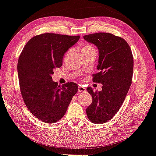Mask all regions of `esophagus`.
Segmentation results:
<instances>
[{
    "label": "esophagus",
    "mask_w": 156,
    "mask_h": 156,
    "mask_svg": "<svg viewBox=\"0 0 156 156\" xmlns=\"http://www.w3.org/2000/svg\"><path fill=\"white\" fill-rule=\"evenodd\" d=\"M78 91L80 93H83V92H86V90L84 87H83V86H79L78 88Z\"/></svg>",
    "instance_id": "esophagus-1"
}]
</instances>
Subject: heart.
<instances>
[{"instance_id":"heart-1","label":"heart","mask_w":156,"mask_h":156,"mask_svg":"<svg viewBox=\"0 0 156 156\" xmlns=\"http://www.w3.org/2000/svg\"><path fill=\"white\" fill-rule=\"evenodd\" d=\"M89 49H94V48H93L92 46H90V45H86L85 47H83L82 51H85V50H89Z\"/></svg>"}]
</instances>
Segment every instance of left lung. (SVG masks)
I'll use <instances>...</instances> for the list:
<instances>
[{"label":"left lung","mask_w":156,"mask_h":156,"mask_svg":"<svg viewBox=\"0 0 156 156\" xmlns=\"http://www.w3.org/2000/svg\"><path fill=\"white\" fill-rule=\"evenodd\" d=\"M83 38L96 45L99 50V72L93 75V82L102 84L101 91L87 88L93 101L86 109V114L91 123H105L118 112L130 87L133 54L125 40L112 33H93Z\"/></svg>","instance_id":"left-lung-1"}]
</instances>
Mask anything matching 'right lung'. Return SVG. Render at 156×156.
Instances as JSON below:
<instances>
[{"mask_svg":"<svg viewBox=\"0 0 156 156\" xmlns=\"http://www.w3.org/2000/svg\"><path fill=\"white\" fill-rule=\"evenodd\" d=\"M80 37L51 33L35 35L26 43L19 58L23 102L30 113L44 123H56L63 118L77 92L76 83L58 85L51 76L55 69L62 66L64 54Z\"/></svg>","mask_w":156,"mask_h":156,"instance_id":"add662e5","label":"right lung"}]
</instances>
